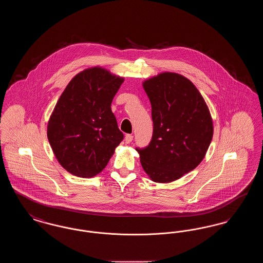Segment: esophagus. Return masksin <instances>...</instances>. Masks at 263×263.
<instances>
[{"label":"esophagus","mask_w":263,"mask_h":263,"mask_svg":"<svg viewBox=\"0 0 263 263\" xmlns=\"http://www.w3.org/2000/svg\"><path fill=\"white\" fill-rule=\"evenodd\" d=\"M125 143L126 144H130L131 142H132V140H133V135H131V134H126L125 135Z\"/></svg>","instance_id":"esophagus-1"}]
</instances>
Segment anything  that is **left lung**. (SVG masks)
I'll use <instances>...</instances> for the list:
<instances>
[{"label": "left lung", "instance_id": "8db88e82", "mask_svg": "<svg viewBox=\"0 0 263 263\" xmlns=\"http://www.w3.org/2000/svg\"><path fill=\"white\" fill-rule=\"evenodd\" d=\"M152 105L153 135L136 148L152 180L171 182L193 171L213 137V122L200 92L183 76L163 73L143 83Z\"/></svg>", "mask_w": 263, "mask_h": 263}]
</instances>
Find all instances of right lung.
I'll return each mask as SVG.
<instances>
[{
	"mask_svg": "<svg viewBox=\"0 0 263 263\" xmlns=\"http://www.w3.org/2000/svg\"><path fill=\"white\" fill-rule=\"evenodd\" d=\"M123 81L95 67L75 76L63 91L51 114L47 137L56 159L70 174H100L123 140L110 107Z\"/></svg>",
	"mask_w": 263,
	"mask_h": 263,
	"instance_id": "1",
	"label": "right lung"
}]
</instances>
